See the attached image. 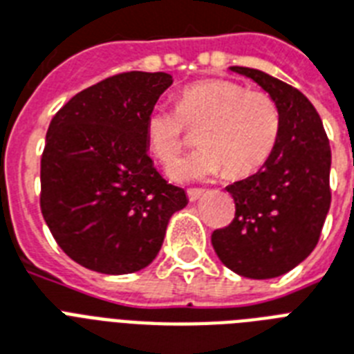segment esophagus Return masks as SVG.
Returning a JSON list of instances; mask_svg holds the SVG:
<instances>
[{
    "label": "esophagus",
    "instance_id": "1",
    "mask_svg": "<svg viewBox=\"0 0 354 354\" xmlns=\"http://www.w3.org/2000/svg\"><path fill=\"white\" fill-rule=\"evenodd\" d=\"M205 191H202V189H189L187 191V196L191 202H196V200H200L202 196H204Z\"/></svg>",
    "mask_w": 354,
    "mask_h": 354
}]
</instances>
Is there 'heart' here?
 <instances>
[{
	"label": "heart",
	"instance_id": "b5f03b06",
	"mask_svg": "<svg viewBox=\"0 0 354 354\" xmlns=\"http://www.w3.org/2000/svg\"><path fill=\"white\" fill-rule=\"evenodd\" d=\"M200 127L194 154L171 169L178 182L209 180L227 169L232 176H246L268 161L279 139V108L268 93L248 90L233 80H200L185 86L178 108H150L145 138L150 152L171 165L185 145V128Z\"/></svg>",
	"mask_w": 354,
	"mask_h": 354
}]
</instances>
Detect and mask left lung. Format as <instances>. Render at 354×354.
<instances>
[{
	"mask_svg": "<svg viewBox=\"0 0 354 354\" xmlns=\"http://www.w3.org/2000/svg\"><path fill=\"white\" fill-rule=\"evenodd\" d=\"M279 108V139L255 174L227 185L235 218L211 235L227 268L250 279H272L303 263L318 244L330 207V147L316 108L301 91L272 75L233 66Z\"/></svg>",
	"mask_w": 354,
	"mask_h": 354,
	"instance_id": "1",
	"label": "left lung"
}]
</instances>
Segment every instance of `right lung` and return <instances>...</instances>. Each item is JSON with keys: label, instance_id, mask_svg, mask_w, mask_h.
<instances>
[{"label": "right lung", "instance_id": "right-lung-1", "mask_svg": "<svg viewBox=\"0 0 354 354\" xmlns=\"http://www.w3.org/2000/svg\"><path fill=\"white\" fill-rule=\"evenodd\" d=\"M172 84L169 73L130 71L90 86L47 128L41 215L68 257L108 275L147 268L167 226L187 205L154 169L145 119Z\"/></svg>", "mask_w": 354, "mask_h": 354}]
</instances>
